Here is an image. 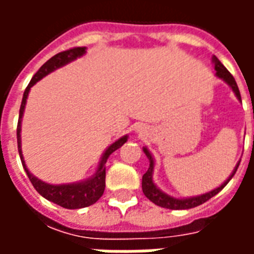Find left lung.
Listing matches in <instances>:
<instances>
[{
  "mask_svg": "<svg viewBox=\"0 0 254 254\" xmlns=\"http://www.w3.org/2000/svg\"><path fill=\"white\" fill-rule=\"evenodd\" d=\"M213 64H215V70H216V76L219 78H222L223 81L229 84L231 89L234 91L235 96L241 100V94H240V89H238V85L235 83V78L233 77V74L224 67V65L220 61H219L218 58L213 57L212 58ZM144 154L147 155V158L149 159V167L147 173L143 176V181H141V188H143V191L145 197L151 200V201L156 204V205H159V207L163 208H169V209H189V208H194L197 205H201L204 202L209 200V198H212L215 194H218L219 191L222 190L229 181L234 177L235 171L238 169V166H240V162H238V165L234 169V171L231 173V176L226 180V181L220 185L216 189H213V190L208 191L205 194H201V196H196V197H189V198H176V197H171L169 194H166L163 191L160 190L159 188L156 187L154 184V180H152V173H154V158H152V155L149 154V151L145 147L143 148Z\"/></svg>",
  "mask_w": 254,
  "mask_h": 254,
  "instance_id": "8db88e82",
  "label": "left lung"
}]
</instances>
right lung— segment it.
<instances>
[{
	"instance_id": "right-lung-1",
	"label": "right lung",
	"mask_w": 254,
	"mask_h": 254,
	"mask_svg": "<svg viewBox=\"0 0 254 254\" xmlns=\"http://www.w3.org/2000/svg\"><path fill=\"white\" fill-rule=\"evenodd\" d=\"M84 53H85V47H73V49H69V50H65V52L58 53L54 57L50 58L47 63L42 65L41 69L34 74V77L31 78L30 84L25 88L23 100H21V106H20L19 122H17V147H19V155L25 173H27V176L30 178L31 184L34 185L36 191L41 196L47 198L49 201L54 202V204H57L60 207L67 208V209H77V208L89 207V205L95 204L102 197L106 187V162H107L109 156L116 149H118L127 143V136L118 138L116 143H113L109 148L106 149L105 154L102 156L98 170L87 181L77 182V184H67V185H50V184H46V182L38 180L27 169V166L24 163V158H23V154H21V138H20L21 134H20V132H21V118H23L25 102H27V96H28L31 87L35 83H38L42 77H45L46 74H49L53 70H56L57 67L64 66V65H66L70 61H73V60L81 57Z\"/></svg>"
}]
</instances>
